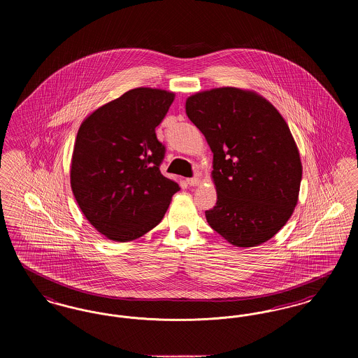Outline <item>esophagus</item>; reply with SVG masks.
<instances>
[{"label":"esophagus","instance_id":"34e87169","mask_svg":"<svg viewBox=\"0 0 358 358\" xmlns=\"http://www.w3.org/2000/svg\"><path fill=\"white\" fill-rule=\"evenodd\" d=\"M187 182L190 187H197L201 184V180L199 177H193V178H187Z\"/></svg>","mask_w":358,"mask_h":358}]
</instances>
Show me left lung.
<instances>
[{"label": "left lung", "instance_id": "1", "mask_svg": "<svg viewBox=\"0 0 358 358\" xmlns=\"http://www.w3.org/2000/svg\"><path fill=\"white\" fill-rule=\"evenodd\" d=\"M189 120L213 153L217 203L208 224L235 247H256L289 222L299 196L302 162L289 124L255 91L220 87L190 95Z\"/></svg>", "mask_w": 358, "mask_h": 358}]
</instances>
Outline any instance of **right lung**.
Returning <instances> with one entry per match:
<instances>
[{
  "mask_svg": "<svg viewBox=\"0 0 358 358\" xmlns=\"http://www.w3.org/2000/svg\"><path fill=\"white\" fill-rule=\"evenodd\" d=\"M174 92L138 87L94 110L79 130L71 187L90 224L113 241H131L158 225L180 187L161 174L165 146L155 127Z\"/></svg>",
  "mask_w": 358,
  "mask_h": 358,
  "instance_id": "1",
  "label": "right lung"
}]
</instances>
